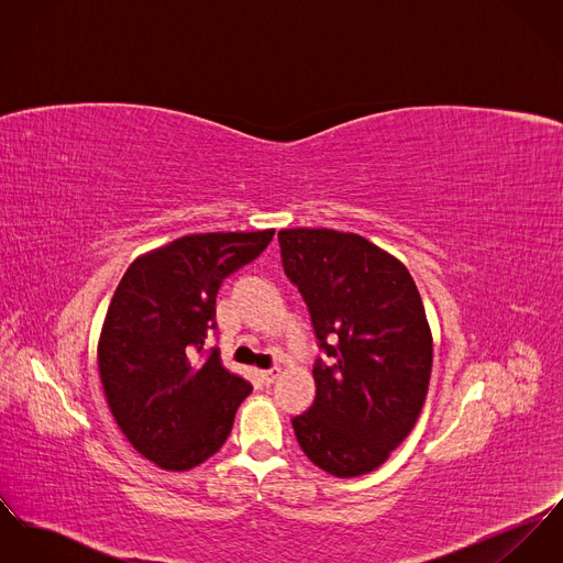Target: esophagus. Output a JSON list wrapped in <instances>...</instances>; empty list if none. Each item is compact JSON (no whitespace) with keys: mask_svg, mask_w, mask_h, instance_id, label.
<instances>
[{"mask_svg":"<svg viewBox=\"0 0 563 563\" xmlns=\"http://www.w3.org/2000/svg\"><path fill=\"white\" fill-rule=\"evenodd\" d=\"M278 368H269V371H261V382L265 384V386H269V384H274L276 379H278Z\"/></svg>","mask_w":563,"mask_h":563,"instance_id":"obj_1","label":"esophagus"}]
</instances>
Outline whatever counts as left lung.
Returning <instances> with one entry per match:
<instances>
[{
	"instance_id": "obj_1",
	"label": "left lung",
	"mask_w": 563,
	"mask_h": 563,
	"mask_svg": "<svg viewBox=\"0 0 563 563\" xmlns=\"http://www.w3.org/2000/svg\"><path fill=\"white\" fill-rule=\"evenodd\" d=\"M287 278L302 294L317 346V394L291 420L323 472L377 470L411 433L433 368V339L407 267L355 233L278 231Z\"/></svg>"
}]
</instances>
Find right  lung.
<instances>
[{"label":"right lung","mask_w":563,"mask_h":563,"mask_svg":"<svg viewBox=\"0 0 563 563\" xmlns=\"http://www.w3.org/2000/svg\"><path fill=\"white\" fill-rule=\"evenodd\" d=\"M272 238L274 229L184 235L134 261L115 289L98 343L102 388L134 450L163 470L217 454L253 389L203 345L217 330L220 285Z\"/></svg>","instance_id":"right-lung-1"}]
</instances>
